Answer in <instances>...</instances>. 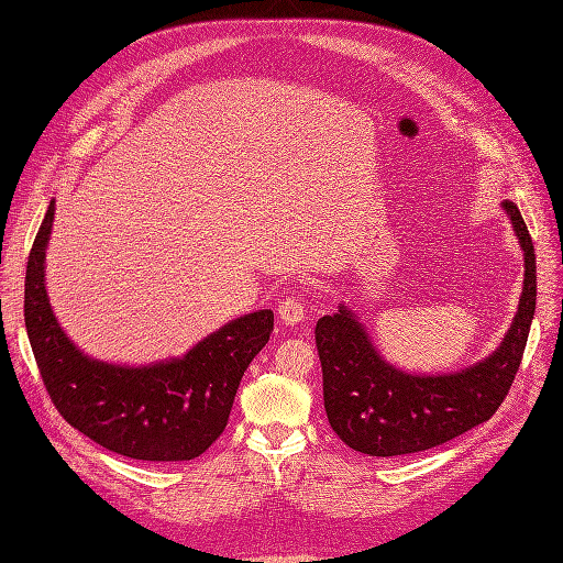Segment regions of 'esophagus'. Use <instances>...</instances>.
<instances>
[{"mask_svg": "<svg viewBox=\"0 0 563 563\" xmlns=\"http://www.w3.org/2000/svg\"><path fill=\"white\" fill-rule=\"evenodd\" d=\"M278 317H280L285 323H289V327H294V323L303 321V317H306V306H303L301 294L291 291L289 297H285V299L280 301V306H278Z\"/></svg>", "mask_w": 563, "mask_h": 563, "instance_id": "34e87169", "label": "esophagus"}]
</instances>
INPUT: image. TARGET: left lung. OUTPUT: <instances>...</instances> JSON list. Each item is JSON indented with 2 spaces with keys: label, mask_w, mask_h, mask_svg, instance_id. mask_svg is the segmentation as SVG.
<instances>
[{
  "label": "left lung",
  "mask_w": 563,
  "mask_h": 563,
  "mask_svg": "<svg viewBox=\"0 0 563 563\" xmlns=\"http://www.w3.org/2000/svg\"><path fill=\"white\" fill-rule=\"evenodd\" d=\"M525 251V287L505 342L479 365L412 376L383 363L344 306L317 321L323 408L344 445L369 456H404L442 445L493 418L518 374L537 308V255L518 205L505 200Z\"/></svg>",
  "instance_id": "8db88e82"
}]
</instances>
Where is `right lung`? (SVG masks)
Returning a JSON list of instances; mask_svg holds the SVG:
<instances>
[{
    "mask_svg": "<svg viewBox=\"0 0 563 563\" xmlns=\"http://www.w3.org/2000/svg\"><path fill=\"white\" fill-rule=\"evenodd\" d=\"M54 200L24 278V327L43 386L62 418L109 452L136 461H191L223 433L240 380L269 342L274 312L234 319L183 361L118 367L86 358L58 327L43 283Z\"/></svg>",
    "mask_w": 563,
    "mask_h": 563,
    "instance_id": "1",
    "label": "right lung"
}]
</instances>
